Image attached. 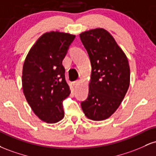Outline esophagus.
Segmentation results:
<instances>
[{
	"label": "esophagus",
	"mask_w": 156,
	"mask_h": 156,
	"mask_svg": "<svg viewBox=\"0 0 156 156\" xmlns=\"http://www.w3.org/2000/svg\"><path fill=\"white\" fill-rule=\"evenodd\" d=\"M79 81H80V80H75V81H73V84H74V85H76V84L78 83Z\"/></svg>",
	"instance_id": "obj_1"
}]
</instances>
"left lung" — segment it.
I'll return each mask as SVG.
<instances>
[{"label":"left lung","instance_id":"1","mask_svg":"<svg viewBox=\"0 0 156 156\" xmlns=\"http://www.w3.org/2000/svg\"><path fill=\"white\" fill-rule=\"evenodd\" d=\"M80 38L92 65L88 98L80 103L82 110L89 119L104 120L119 108L129 87L128 58L103 28L83 32Z\"/></svg>","mask_w":156,"mask_h":156}]
</instances>
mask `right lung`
<instances>
[{"instance_id": "1", "label": "right lung", "mask_w": 156, "mask_h": 156, "mask_svg": "<svg viewBox=\"0 0 156 156\" xmlns=\"http://www.w3.org/2000/svg\"><path fill=\"white\" fill-rule=\"evenodd\" d=\"M76 36L45 33L30 50L23 68V90L36 115L48 123L64 116L63 103L70 94L62 61Z\"/></svg>"}]
</instances>
